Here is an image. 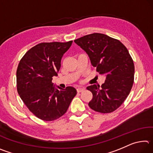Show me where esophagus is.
Listing matches in <instances>:
<instances>
[{"label": "esophagus", "mask_w": 153, "mask_h": 153, "mask_svg": "<svg viewBox=\"0 0 153 153\" xmlns=\"http://www.w3.org/2000/svg\"><path fill=\"white\" fill-rule=\"evenodd\" d=\"M85 90V88H82V87H79V88H77V92H82V91H84V90Z\"/></svg>", "instance_id": "34e87169"}]
</instances>
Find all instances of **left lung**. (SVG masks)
Returning a JSON list of instances; mask_svg holds the SVG:
<instances>
[{
    "label": "left lung",
    "instance_id": "1",
    "mask_svg": "<svg viewBox=\"0 0 153 153\" xmlns=\"http://www.w3.org/2000/svg\"><path fill=\"white\" fill-rule=\"evenodd\" d=\"M74 42L88 54L98 73L106 77L101 86L92 84L86 88L93 96L89 107L102 113L115 111L128 97L134 83V65L128 49L120 40L99 33Z\"/></svg>",
    "mask_w": 153,
    "mask_h": 153
}]
</instances>
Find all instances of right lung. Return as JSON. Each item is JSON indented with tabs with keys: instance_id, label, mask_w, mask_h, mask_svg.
<instances>
[{
	"instance_id": "add662e5",
	"label": "right lung",
	"mask_w": 153,
	"mask_h": 153,
	"mask_svg": "<svg viewBox=\"0 0 153 153\" xmlns=\"http://www.w3.org/2000/svg\"><path fill=\"white\" fill-rule=\"evenodd\" d=\"M72 42L38 44L25 54L18 65V94L31 112L42 120L54 121L63 116L77 94L74 87L63 89L52 82L60 69L62 56Z\"/></svg>"
}]
</instances>
